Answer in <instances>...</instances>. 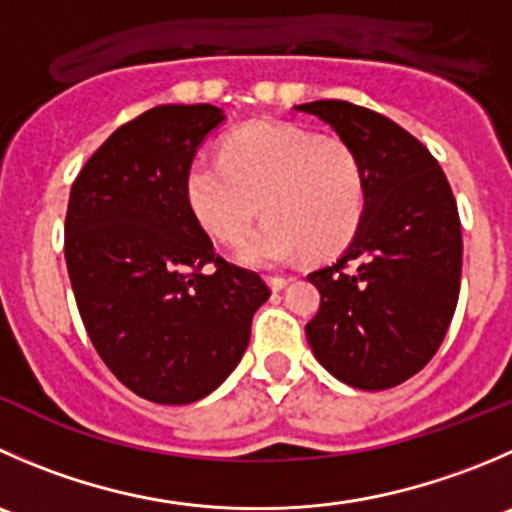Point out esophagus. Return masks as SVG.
<instances>
[{
  "label": "esophagus",
  "mask_w": 512,
  "mask_h": 512,
  "mask_svg": "<svg viewBox=\"0 0 512 512\" xmlns=\"http://www.w3.org/2000/svg\"><path fill=\"white\" fill-rule=\"evenodd\" d=\"M267 282H270V287L275 292H280V290H285L287 285H290V277H280V275H272V277H267Z\"/></svg>",
  "instance_id": "34e87169"
}]
</instances>
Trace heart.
I'll use <instances>...</instances> for the list:
<instances>
[{
	"mask_svg": "<svg viewBox=\"0 0 512 512\" xmlns=\"http://www.w3.org/2000/svg\"><path fill=\"white\" fill-rule=\"evenodd\" d=\"M185 195L207 235L227 245L242 240L262 210L267 220L237 247V260L275 267L302 252L337 255L352 240L365 210V175L337 137L260 122L235 132L220 162L197 157Z\"/></svg>",
	"mask_w": 512,
	"mask_h": 512,
	"instance_id": "1",
	"label": "heart"
}]
</instances>
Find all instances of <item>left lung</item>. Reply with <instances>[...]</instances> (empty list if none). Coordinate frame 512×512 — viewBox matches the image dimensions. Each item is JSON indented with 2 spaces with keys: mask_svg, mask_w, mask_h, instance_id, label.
<instances>
[{
  "mask_svg": "<svg viewBox=\"0 0 512 512\" xmlns=\"http://www.w3.org/2000/svg\"><path fill=\"white\" fill-rule=\"evenodd\" d=\"M332 127L365 175V210L337 262L310 272L320 310L307 342L330 375L388 390L438 352L460 295L458 205L435 157L393 119L320 99L297 104Z\"/></svg>",
  "mask_w": 512,
  "mask_h": 512,
  "instance_id": "left-lung-1",
  "label": "left lung"
}]
</instances>
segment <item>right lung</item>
I'll list each match as a JSON object with an SVG mask.
<instances>
[{
	"label": "right lung",
	"mask_w": 512,
	"mask_h": 512,
	"mask_svg": "<svg viewBox=\"0 0 512 512\" xmlns=\"http://www.w3.org/2000/svg\"><path fill=\"white\" fill-rule=\"evenodd\" d=\"M222 122L212 104L150 109L109 135L69 192L64 260L89 340L122 385L160 405L220 388L270 297L257 272L215 255L185 195Z\"/></svg>",
	"instance_id": "obj_1"
}]
</instances>
